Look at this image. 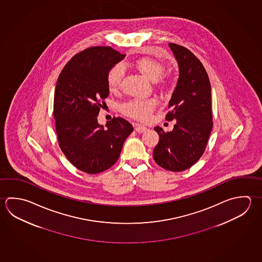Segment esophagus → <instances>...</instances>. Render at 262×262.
I'll use <instances>...</instances> for the list:
<instances>
[{"label": "esophagus", "instance_id": "34e87169", "mask_svg": "<svg viewBox=\"0 0 262 262\" xmlns=\"http://www.w3.org/2000/svg\"><path fill=\"white\" fill-rule=\"evenodd\" d=\"M135 130H136L138 133H144V132H146V131L148 130V128H147L146 126H144L143 124H136Z\"/></svg>", "mask_w": 262, "mask_h": 262}]
</instances>
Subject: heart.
Returning a JSON list of instances; mask_svg holds the SVG:
<instances>
[{"label": "heart", "instance_id": "heart-1", "mask_svg": "<svg viewBox=\"0 0 262 262\" xmlns=\"http://www.w3.org/2000/svg\"><path fill=\"white\" fill-rule=\"evenodd\" d=\"M135 67L143 76L151 81L159 80L164 72L162 62L150 57L139 58L135 62ZM124 75V67L121 63H116L110 69L107 75V83L111 91L119 90ZM157 106L158 100L153 97L147 99H133L121 105V111L126 116L134 119L145 121L149 118Z\"/></svg>", "mask_w": 262, "mask_h": 262}]
</instances>
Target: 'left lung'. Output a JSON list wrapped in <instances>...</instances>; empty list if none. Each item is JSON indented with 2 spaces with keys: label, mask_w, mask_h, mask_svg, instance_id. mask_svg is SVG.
Wrapping results in <instances>:
<instances>
[{
  "label": "left lung",
  "mask_w": 262,
  "mask_h": 262,
  "mask_svg": "<svg viewBox=\"0 0 262 262\" xmlns=\"http://www.w3.org/2000/svg\"><path fill=\"white\" fill-rule=\"evenodd\" d=\"M179 66V79L169 101L165 119H176L171 132L154 127L159 143L153 158L158 165L171 171H185L203 155L212 129L209 76L203 64L186 48L170 43Z\"/></svg>",
  "instance_id": "obj_1"
}]
</instances>
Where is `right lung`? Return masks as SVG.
I'll list each match as a JSON object with an SVG mask.
<instances>
[{"instance_id":"obj_1","label":"right lung","mask_w":262,"mask_h":262,"mask_svg":"<svg viewBox=\"0 0 262 262\" xmlns=\"http://www.w3.org/2000/svg\"><path fill=\"white\" fill-rule=\"evenodd\" d=\"M124 55L109 46H94L76 53L58 77L53 117L58 144L78 170L95 174L117 162L132 124L114 117L106 127L97 116L109 95L108 72Z\"/></svg>"}]
</instances>
